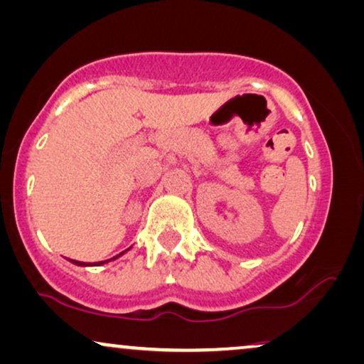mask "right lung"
<instances>
[{
  "mask_svg": "<svg viewBox=\"0 0 364 364\" xmlns=\"http://www.w3.org/2000/svg\"><path fill=\"white\" fill-rule=\"evenodd\" d=\"M117 257H119V255H117ZM74 264H77V265H100L102 262H94V264H89V262H80V260H73Z\"/></svg>",
  "mask_w": 364,
  "mask_h": 364,
  "instance_id": "add662e5",
  "label": "right lung"
}]
</instances>
